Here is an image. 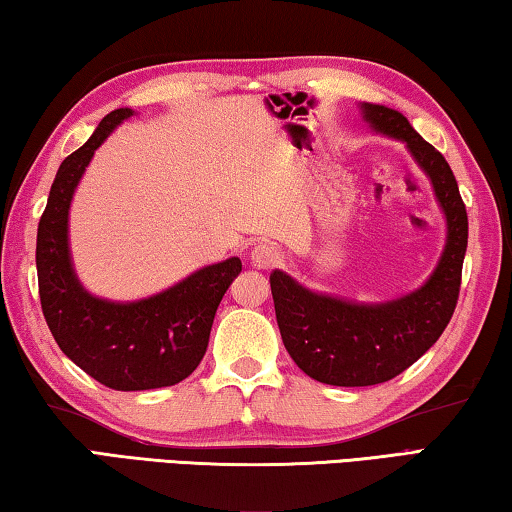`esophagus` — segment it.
<instances>
[{"label": "esophagus", "mask_w": 512, "mask_h": 512, "mask_svg": "<svg viewBox=\"0 0 512 512\" xmlns=\"http://www.w3.org/2000/svg\"><path fill=\"white\" fill-rule=\"evenodd\" d=\"M281 249H276L272 242H261V245H256L251 249V263L258 270H272L281 263Z\"/></svg>", "instance_id": "1"}]
</instances>
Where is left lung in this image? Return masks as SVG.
<instances>
[{
  "label": "left lung",
  "mask_w": 512,
  "mask_h": 512,
  "mask_svg": "<svg viewBox=\"0 0 512 512\" xmlns=\"http://www.w3.org/2000/svg\"><path fill=\"white\" fill-rule=\"evenodd\" d=\"M365 122L401 140L431 179L447 217V242L422 288L383 304H356L313 292L274 270L270 286L288 354L311 379L360 388L395 379L429 351L454 315L467 249V211L449 163L395 108L360 104Z\"/></svg>",
  "instance_id": "1"
}]
</instances>
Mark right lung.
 <instances>
[{
	"instance_id": "obj_1",
	"label": "right lung",
	"mask_w": 512,
	"mask_h": 512,
	"mask_svg": "<svg viewBox=\"0 0 512 512\" xmlns=\"http://www.w3.org/2000/svg\"><path fill=\"white\" fill-rule=\"evenodd\" d=\"M131 115V108L108 113L58 167L36 242L40 306L58 347L92 379L124 392L167 388L197 370L217 306L242 270L240 258H226L138 301L99 299L81 286L67 242L74 190L97 147Z\"/></svg>"
}]
</instances>
